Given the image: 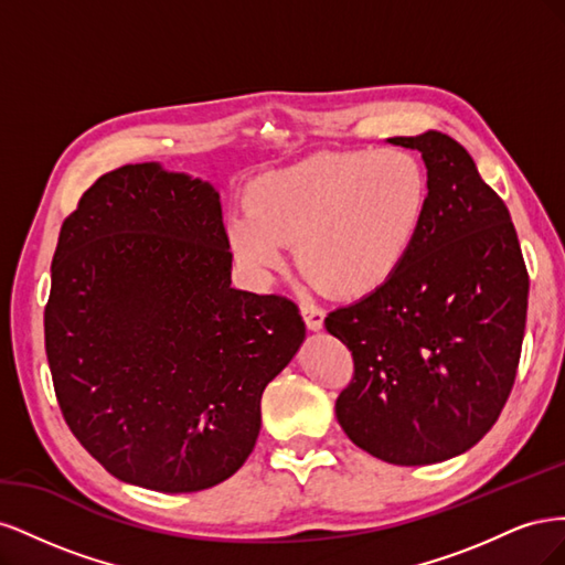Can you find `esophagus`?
<instances>
[{
  "mask_svg": "<svg viewBox=\"0 0 565 565\" xmlns=\"http://www.w3.org/2000/svg\"><path fill=\"white\" fill-rule=\"evenodd\" d=\"M301 316H303V320H306V328L309 330H320L322 328V320H324V311L320 309V306H316V303H309V301H303L301 303Z\"/></svg>",
  "mask_w": 565,
  "mask_h": 565,
  "instance_id": "34e87169",
  "label": "esophagus"
}]
</instances>
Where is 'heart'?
Segmentation results:
<instances>
[{
  "mask_svg": "<svg viewBox=\"0 0 565 565\" xmlns=\"http://www.w3.org/2000/svg\"><path fill=\"white\" fill-rule=\"evenodd\" d=\"M429 177L403 148L318 152L254 181L249 210L228 218L237 259L252 270L301 268L330 295L365 297L386 285L419 241Z\"/></svg>",
  "mask_w": 565,
  "mask_h": 565,
  "instance_id": "obj_1",
  "label": "heart"
}]
</instances>
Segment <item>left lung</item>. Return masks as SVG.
Returning a JSON list of instances; mask_svg holds the SVG:
<instances>
[{
	"label": "left lung",
	"mask_w": 565,
	"mask_h": 565,
	"mask_svg": "<svg viewBox=\"0 0 565 565\" xmlns=\"http://www.w3.org/2000/svg\"><path fill=\"white\" fill-rule=\"evenodd\" d=\"M422 152L429 210L386 285L324 328L353 355L337 419L358 448L422 467L467 452L498 422L516 380L527 270L502 198L448 134L396 136Z\"/></svg>",
	"instance_id": "8db88e82"
}]
</instances>
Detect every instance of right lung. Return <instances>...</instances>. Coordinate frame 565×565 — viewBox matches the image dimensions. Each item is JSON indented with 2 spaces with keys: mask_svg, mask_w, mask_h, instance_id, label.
I'll return each mask as SVG.
<instances>
[{
  "mask_svg": "<svg viewBox=\"0 0 565 565\" xmlns=\"http://www.w3.org/2000/svg\"><path fill=\"white\" fill-rule=\"evenodd\" d=\"M207 181L156 162L96 179L51 262L44 344L63 419L131 486L198 492L245 465L262 393L306 328L282 295L231 287Z\"/></svg>",
  "mask_w": 565,
  "mask_h": 565,
  "instance_id": "1",
  "label": "right lung"
}]
</instances>
